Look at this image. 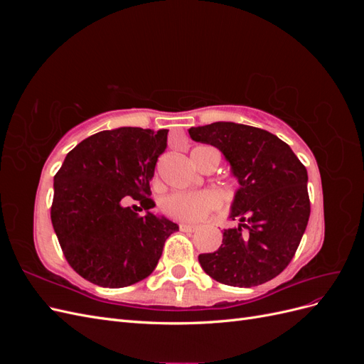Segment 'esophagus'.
Wrapping results in <instances>:
<instances>
[{"label": "esophagus", "mask_w": 364, "mask_h": 364, "mask_svg": "<svg viewBox=\"0 0 364 364\" xmlns=\"http://www.w3.org/2000/svg\"><path fill=\"white\" fill-rule=\"evenodd\" d=\"M179 229L183 230V232H194V230L197 229V226L196 225H190V223H182L179 226Z\"/></svg>", "instance_id": "esophagus-1"}]
</instances>
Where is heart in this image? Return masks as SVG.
Returning a JSON list of instances; mask_svg holds the SVG:
<instances>
[{"label": "heart", "instance_id": "b5f03b06", "mask_svg": "<svg viewBox=\"0 0 364 364\" xmlns=\"http://www.w3.org/2000/svg\"><path fill=\"white\" fill-rule=\"evenodd\" d=\"M209 147H197L191 155ZM220 206V197L213 191L202 193H174L165 197L161 208L165 215L181 222H197Z\"/></svg>", "mask_w": 364, "mask_h": 364}]
</instances>
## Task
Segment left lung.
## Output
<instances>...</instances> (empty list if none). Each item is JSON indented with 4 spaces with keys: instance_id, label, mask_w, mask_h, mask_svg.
Wrapping results in <instances>:
<instances>
[{
    "instance_id": "1",
    "label": "left lung",
    "mask_w": 364,
    "mask_h": 364,
    "mask_svg": "<svg viewBox=\"0 0 364 364\" xmlns=\"http://www.w3.org/2000/svg\"><path fill=\"white\" fill-rule=\"evenodd\" d=\"M193 141L223 153L240 188L225 229L223 245L202 253L199 262L213 279L234 287H255L289 266L310 218L308 174L289 144L267 130L218 121L191 127Z\"/></svg>"
}]
</instances>
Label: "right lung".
I'll return each instance as SVG.
<instances>
[{"label":"right lung","mask_w":364,"mask_h":364,"mask_svg":"<svg viewBox=\"0 0 364 364\" xmlns=\"http://www.w3.org/2000/svg\"><path fill=\"white\" fill-rule=\"evenodd\" d=\"M167 134L141 127L98 132L77 144L54 176L51 223L82 278L109 289L139 282L155 270L165 240L179 230L150 211V181ZM129 196L146 216L125 206Z\"/></svg>","instance_id":"right-lung-1"}]
</instances>
